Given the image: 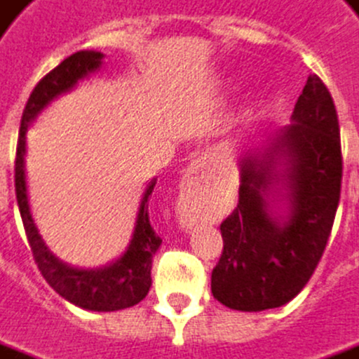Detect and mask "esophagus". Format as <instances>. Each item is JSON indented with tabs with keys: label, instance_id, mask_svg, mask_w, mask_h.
<instances>
[{
	"label": "esophagus",
	"instance_id": "esophagus-1",
	"mask_svg": "<svg viewBox=\"0 0 359 359\" xmlns=\"http://www.w3.org/2000/svg\"><path fill=\"white\" fill-rule=\"evenodd\" d=\"M205 177H207V172H205V165L201 162H194L185 170L184 175V194L191 195L197 194L205 184ZM191 207H189V199L184 203V217L185 219H191Z\"/></svg>",
	"mask_w": 359,
	"mask_h": 359
}]
</instances>
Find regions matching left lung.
<instances>
[{
    "mask_svg": "<svg viewBox=\"0 0 359 359\" xmlns=\"http://www.w3.org/2000/svg\"><path fill=\"white\" fill-rule=\"evenodd\" d=\"M291 118L266 147L242 156L238 205L221 222L222 254L211 291L234 311L289 303L315 273L334 224L342 187L340 125L316 74L309 76ZM276 183L288 189L290 211L281 222L269 212Z\"/></svg>",
    "mask_w": 359,
    "mask_h": 359,
    "instance_id": "1",
    "label": "left lung"
}]
</instances>
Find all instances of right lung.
<instances>
[{"instance_id":"obj_1","label":"right lung","mask_w":359,"mask_h":359,"mask_svg":"<svg viewBox=\"0 0 359 359\" xmlns=\"http://www.w3.org/2000/svg\"><path fill=\"white\" fill-rule=\"evenodd\" d=\"M103 54L93 50H81L68 56L60 62L54 70H50L43 80L34 86L31 97L27 101L21 117L19 140H17V156H15V195L17 205L23 219L25 234L33 252L34 264L43 273L46 283L58 295L68 299L70 303L88 311H118V309L133 307L147 297L152 278V256L160 248L162 238L156 234L148 217V201L154 191L156 182L148 185L142 203L138 209L137 226L133 241L128 244L127 252L121 258L101 269H74L56 258L44 246L41 234L34 226L33 217L29 211L27 199V185H25V135L29 123L33 121L39 111L48 105L56 95L76 86V81L86 78L88 74L95 72L101 66Z\"/></svg>"}]
</instances>
